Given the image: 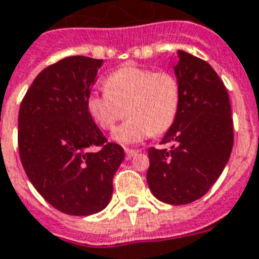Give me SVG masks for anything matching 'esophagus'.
<instances>
[{"label":"esophagus","mask_w":259,"mask_h":259,"mask_svg":"<svg viewBox=\"0 0 259 259\" xmlns=\"http://www.w3.org/2000/svg\"><path fill=\"white\" fill-rule=\"evenodd\" d=\"M124 151H126V158H127V160L133 158V157L139 153V150H132V148H126Z\"/></svg>","instance_id":"obj_1"}]
</instances>
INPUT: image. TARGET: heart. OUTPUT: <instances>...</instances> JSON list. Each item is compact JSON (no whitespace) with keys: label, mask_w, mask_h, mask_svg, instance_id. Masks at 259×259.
Instances as JSON below:
<instances>
[{"label":"heart","mask_w":259,"mask_h":259,"mask_svg":"<svg viewBox=\"0 0 259 259\" xmlns=\"http://www.w3.org/2000/svg\"><path fill=\"white\" fill-rule=\"evenodd\" d=\"M181 106V85L167 70L124 66L105 79V91L92 92L87 108L102 130H112L119 120L130 119L112 133L120 144H137L153 135L165 133L175 122Z\"/></svg>","instance_id":"heart-1"}]
</instances>
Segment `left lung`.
Masks as SVG:
<instances>
[{
    "instance_id": "1",
    "label": "left lung",
    "mask_w": 259,
    "mask_h": 259,
    "mask_svg": "<svg viewBox=\"0 0 259 259\" xmlns=\"http://www.w3.org/2000/svg\"><path fill=\"white\" fill-rule=\"evenodd\" d=\"M174 66L181 85L178 116L161 144L148 148L147 182L155 198L186 205L202 198L223 172L233 150L229 94L209 63L178 50Z\"/></svg>"
}]
</instances>
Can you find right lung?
Instances as JSON below:
<instances>
[{
	"label": "right lung",
	"mask_w": 259,
	"mask_h": 259,
	"mask_svg": "<svg viewBox=\"0 0 259 259\" xmlns=\"http://www.w3.org/2000/svg\"><path fill=\"white\" fill-rule=\"evenodd\" d=\"M101 66L102 60L70 56L46 67L19 108L23 169L46 202L71 216L104 210L124 160L122 146L106 140L87 108Z\"/></svg>",
	"instance_id": "add662e5"
}]
</instances>
